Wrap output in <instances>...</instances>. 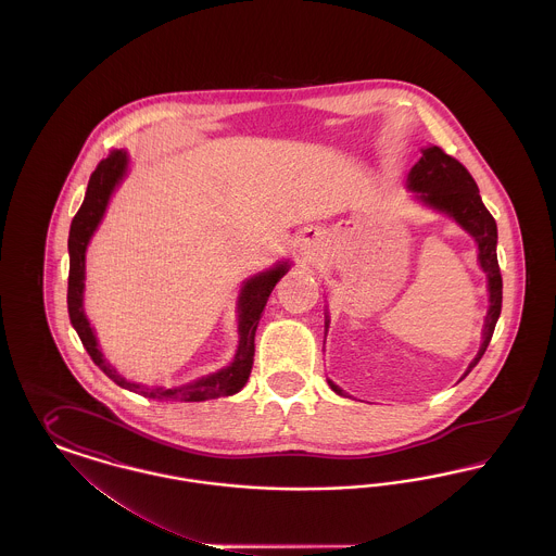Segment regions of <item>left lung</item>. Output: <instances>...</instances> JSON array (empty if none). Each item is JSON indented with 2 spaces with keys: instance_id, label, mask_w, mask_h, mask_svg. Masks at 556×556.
<instances>
[{
  "instance_id": "obj_1",
  "label": "left lung",
  "mask_w": 556,
  "mask_h": 556,
  "mask_svg": "<svg viewBox=\"0 0 556 556\" xmlns=\"http://www.w3.org/2000/svg\"><path fill=\"white\" fill-rule=\"evenodd\" d=\"M406 187L410 191H415L417 198L429 208L448 214L467 233H471L476 238L477 250H479L477 261L483 268V273L488 275L490 308H488L485 325H483V342H481L476 358L471 361V365L460 377V379H465L479 363V358L483 356L485 348L490 344L494 327L501 317V308H503V275H501L498 256H496V241H498L496 220L483 206L476 179L471 177V173L458 160L448 156L438 146L425 148L424 156L410 168V173L406 177ZM329 386L336 394L345 396L333 381H329Z\"/></svg>"
}]
</instances>
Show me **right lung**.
Returning a JSON list of instances; mask_svg holds the SVG:
<instances>
[{
  "label": "right lung",
  "instance_id": "right-lung-1",
  "mask_svg": "<svg viewBox=\"0 0 556 556\" xmlns=\"http://www.w3.org/2000/svg\"><path fill=\"white\" fill-rule=\"evenodd\" d=\"M129 168V156L123 150H114L108 154V159L98 164V168L91 173L89 186L85 191V200L80 204L79 212L73 218L71 225V236H68V254H71V270H68V317L79 333L80 342L85 350L89 352L91 361L106 372L108 377L129 390L135 394H141L146 397H156V400H179V402H204L212 397L233 396L245 386L252 363H254V336L258 320L263 317L266 300L270 295L277 281L288 273L290 263H279L265 273H258L243 281V288L239 293L238 313H239V345L236 352V358L229 367L211 372L206 377H200L191 383H186L181 388L164 390V388H143L139 383L127 381L118 370L114 369L102 350L98 348V340L93 329L89 327V320L85 317L83 311V290H85V252L87 243L93 238L98 225L102 223L106 214L108 202L114 193V189L121 186Z\"/></svg>",
  "mask_w": 556,
  "mask_h": 556
}]
</instances>
